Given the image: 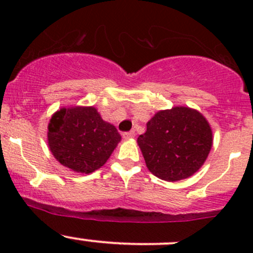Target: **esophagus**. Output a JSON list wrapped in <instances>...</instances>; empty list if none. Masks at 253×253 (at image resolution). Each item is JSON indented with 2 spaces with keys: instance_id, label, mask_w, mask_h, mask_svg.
<instances>
[{
  "instance_id": "esophagus-1",
  "label": "esophagus",
  "mask_w": 253,
  "mask_h": 253,
  "mask_svg": "<svg viewBox=\"0 0 253 253\" xmlns=\"http://www.w3.org/2000/svg\"><path fill=\"white\" fill-rule=\"evenodd\" d=\"M122 137H124L125 139H132L134 137V132L131 131V132H125L124 134H122Z\"/></svg>"
}]
</instances>
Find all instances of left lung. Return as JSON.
I'll return each instance as SVG.
<instances>
[{
  "label": "left lung",
  "instance_id": "left-lung-1",
  "mask_svg": "<svg viewBox=\"0 0 253 253\" xmlns=\"http://www.w3.org/2000/svg\"><path fill=\"white\" fill-rule=\"evenodd\" d=\"M137 143L148 170L162 180L175 182L202 168L213 145V132L200 111L174 106L158 111Z\"/></svg>",
  "mask_w": 253,
  "mask_h": 253
}]
</instances>
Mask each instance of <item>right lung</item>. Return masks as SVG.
<instances>
[{
	"instance_id": "1",
	"label": "right lung",
	"mask_w": 253,
	"mask_h": 253,
	"mask_svg": "<svg viewBox=\"0 0 253 253\" xmlns=\"http://www.w3.org/2000/svg\"><path fill=\"white\" fill-rule=\"evenodd\" d=\"M121 141L116 127L94 106L61 108L51 116L47 144L55 159L79 174L100 169Z\"/></svg>"
}]
</instances>
